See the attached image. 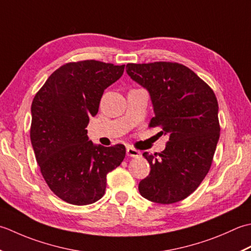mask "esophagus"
<instances>
[{
	"label": "esophagus",
	"mask_w": 251,
	"mask_h": 251,
	"mask_svg": "<svg viewBox=\"0 0 251 251\" xmlns=\"http://www.w3.org/2000/svg\"><path fill=\"white\" fill-rule=\"evenodd\" d=\"M126 155L129 157H134L135 158V157L141 156V151L135 150L134 147L129 146V147H126Z\"/></svg>",
	"instance_id": "1"
}]
</instances>
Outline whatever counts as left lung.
I'll return each mask as SVG.
<instances>
[{
    "label": "left lung",
    "mask_w": 251,
    "mask_h": 251,
    "mask_svg": "<svg viewBox=\"0 0 251 251\" xmlns=\"http://www.w3.org/2000/svg\"><path fill=\"white\" fill-rule=\"evenodd\" d=\"M126 73L150 92L155 117L150 126L169 134L165 151L144 156L151 172L139 184L141 195L157 203L190 196L207 176L220 137L214 92L186 66L171 61L127 64Z\"/></svg>",
    "instance_id": "8db88e82"
}]
</instances>
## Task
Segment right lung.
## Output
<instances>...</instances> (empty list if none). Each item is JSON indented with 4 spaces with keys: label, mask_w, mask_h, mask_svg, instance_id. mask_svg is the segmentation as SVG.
<instances>
[{
    "label": "right lung",
    "mask_w": 251,
    "mask_h": 251,
    "mask_svg": "<svg viewBox=\"0 0 251 251\" xmlns=\"http://www.w3.org/2000/svg\"><path fill=\"white\" fill-rule=\"evenodd\" d=\"M124 71L125 65L94 59L67 63L49 76L32 100L30 139L35 159L50 191L66 202L84 206L99 201L107 173L125 159V145H94L85 130L104 90Z\"/></svg>",
    "instance_id": "right-lung-1"
}]
</instances>
